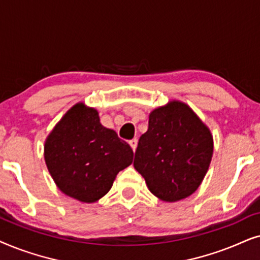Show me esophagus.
<instances>
[{
	"label": "esophagus",
	"instance_id": "obj_1",
	"mask_svg": "<svg viewBox=\"0 0 260 260\" xmlns=\"http://www.w3.org/2000/svg\"><path fill=\"white\" fill-rule=\"evenodd\" d=\"M129 146L132 147V150L136 152V150H137V146H138V140L137 139H132V140H129Z\"/></svg>",
	"mask_w": 260,
	"mask_h": 260
}]
</instances>
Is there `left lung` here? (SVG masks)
<instances>
[{
    "mask_svg": "<svg viewBox=\"0 0 260 260\" xmlns=\"http://www.w3.org/2000/svg\"><path fill=\"white\" fill-rule=\"evenodd\" d=\"M214 151L208 126L186 103L172 100L152 110L140 137L134 168L164 202L184 200L199 189Z\"/></svg>",
    "mask_w": 260,
    "mask_h": 260,
    "instance_id": "8db88e82",
    "label": "left lung"
}]
</instances>
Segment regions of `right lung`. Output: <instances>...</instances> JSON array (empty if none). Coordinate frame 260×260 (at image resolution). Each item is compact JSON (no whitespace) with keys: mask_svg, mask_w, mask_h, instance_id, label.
Instances as JSON below:
<instances>
[{"mask_svg":"<svg viewBox=\"0 0 260 260\" xmlns=\"http://www.w3.org/2000/svg\"><path fill=\"white\" fill-rule=\"evenodd\" d=\"M44 158L61 192L94 203L109 191L116 175L132 164L133 151L115 131L102 126L98 110L78 102L47 136Z\"/></svg>","mask_w":260,"mask_h":260,"instance_id":"add662e5","label":"right lung"}]
</instances>
